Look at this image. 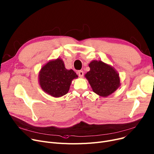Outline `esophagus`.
<instances>
[{"instance_id": "1", "label": "esophagus", "mask_w": 154, "mask_h": 154, "mask_svg": "<svg viewBox=\"0 0 154 154\" xmlns=\"http://www.w3.org/2000/svg\"><path fill=\"white\" fill-rule=\"evenodd\" d=\"M78 75L80 77H82L84 76V72L82 70H79L78 72Z\"/></svg>"}]
</instances>
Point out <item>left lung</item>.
Returning a JSON list of instances; mask_svg holds the SVG:
<instances>
[{
	"instance_id": "left-lung-1",
	"label": "left lung",
	"mask_w": 154,
	"mask_h": 154,
	"mask_svg": "<svg viewBox=\"0 0 154 154\" xmlns=\"http://www.w3.org/2000/svg\"><path fill=\"white\" fill-rule=\"evenodd\" d=\"M88 66L91 70L85 76L95 94L107 97L120 86L119 74L111 66L100 60H93Z\"/></svg>"
}]
</instances>
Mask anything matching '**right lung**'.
Instances as JSON below:
<instances>
[{"label": "right lung", "mask_w": 154, "mask_h": 154, "mask_svg": "<svg viewBox=\"0 0 154 154\" xmlns=\"http://www.w3.org/2000/svg\"><path fill=\"white\" fill-rule=\"evenodd\" d=\"M38 76L40 85L43 91L54 97L66 95L72 80L78 77L73 70L66 69L60 59L46 63L40 70Z\"/></svg>", "instance_id": "add662e5"}]
</instances>
